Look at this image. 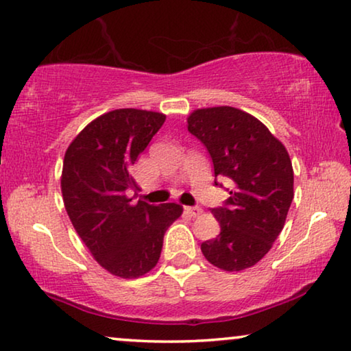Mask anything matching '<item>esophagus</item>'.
Returning <instances> with one entry per match:
<instances>
[{
    "label": "esophagus",
    "instance_id": "esophagus-1",
    "mask_svg": "<svg viewBox=\"0 0 351 351\" xmlns=\"http://www.w3.org/2000/svg\"><path fill=\"white\" fill-rule=\"evenodd\" d=\"M184 211H186V214H189L191 217H197V216H200V214H202V209L197 208V206H186Z\"/></svg>",
    "mask_w": 351,
    "mask_h": 351
}]
</instances>
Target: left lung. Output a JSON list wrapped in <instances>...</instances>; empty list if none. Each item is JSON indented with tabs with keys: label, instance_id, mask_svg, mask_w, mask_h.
<instances>
[{
	"label": "left lung",
	"instance_id": "1",
	"mask_svg": "<svg viewBox=\"0 0 351 351\" xmlns=\"http://www.w3.org/2000/svg\"><path fill=\"white\" fill-rule=\"evenodd\" d=\"M187 129L206 146L214 176L233 182L226 206L211 209L221 233L202 252L228 273L250 268L285 226L295 195L289 151L257 118L228 106L193 110Z\"/></svg>",
	"mask_w": 351,
	"mask_h": 351
}]
</instances>
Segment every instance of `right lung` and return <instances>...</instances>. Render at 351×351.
I'll return each mask as SVG.
<instances>
[{
    "mask_svg": "<svg viewBox=\"0 0 351 351\" xmlns=\"http://www.w3.org/2000/svg\"><path fill=\"white\" fill-rule=\"evenodd\" d=\"M165 114L138 108L104 113L72 140L61 173L62 202L94 260L110 274L137 279L158 265L164 234L182 206L137 203L132 167Z\"/></svg>",
    "mask_w": 351,
    "mask_h": 351,
    "instance_id": "right-lung-1",
    "label": "right lung"
}]
</instances>
